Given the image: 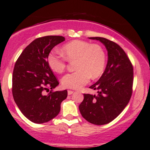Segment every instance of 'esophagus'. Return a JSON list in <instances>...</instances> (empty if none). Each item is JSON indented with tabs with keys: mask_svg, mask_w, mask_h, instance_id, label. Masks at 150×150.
Instances as JSON below:
<instances>
[{
	"mask_svg": "<svg viewBox=\"0 0 150 150\" xmlns=\"http://www.w3.org/2000/svg\"><path fill=\"white\" fill-rule=\"evenodd\" d=\"M74 91H73V90H68V94L69 95H71V94H72Z\"/></svg>",
	"mask_w": 150,
	"mask_h": 150,
	"instance_id": "34e87169",
	"label": "esophagus"
}]
</instances>
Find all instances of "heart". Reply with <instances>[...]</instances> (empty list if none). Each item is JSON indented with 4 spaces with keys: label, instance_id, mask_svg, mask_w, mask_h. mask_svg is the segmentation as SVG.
I'll use <instances>...</instances> for the list:
<instances>
[{
    "label": "heart",
    "instance_id": "obj_1",
    "mask_svg": "<svg viewBox=\"0 0 150 150\" xmlns=\"http://www.w3.org/2000/svg\"><path fill=\"white\" fill-rule=\"evenodd\" d=\"M61 53L51 52L47 57L50 69L57 73H62L69 62L75 61L77 71L63 77V87L79 89L87 84L90 77L96 79L102 74L106 63V56L103 47L82 40H74L61 48Z\"/></svg>",
    "mask_w": 150,
    "mask_h": 150
}]
</instances>
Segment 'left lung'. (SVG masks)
Instances as JSON below:
<instances>
[{"instance_id": "1", "label": "left lung", "mask_w": 150, "mask_h": 150, "mask_svg": "<svg viewBox=\"0 0 150 150\" xmlns=\"http://www.w3.org/2000/svg\"><path fill=\"white\" fill-rule=\"evenodd\" d=\"M99 40L108 52L105 72L90 88L98 90L97 95L84 94L79 108L83 118L95 125L113 121L124 110L131 98L133 86V67L127 54L115 42L103 37Z\"/></svg>"}]
</instances>
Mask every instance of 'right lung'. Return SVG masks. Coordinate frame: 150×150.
<instances>
[{
    "instance_id": "add662e5",
    "label": "right lung",
    "mask_w": 150,
    "mask_h": 150,
    "mask_svg": "<svg viewBox=\"0 0 150 150\" xmlns=\"http://www.w3.org/2000/svg\"><path fill=\"white\" fill-rule=\"evenodd\" d=\"M64 41L62 36L37 38L23 50L15 64L13 96L23 115L34 123H44L57 116L61 103L67 97V90L53 91L59 82L47 63L51 50ZM49 89L50 92L45 95Z\"/></svg>"
}]
</instances>
